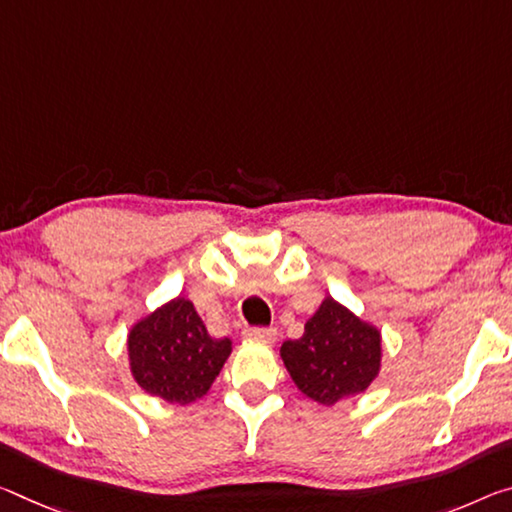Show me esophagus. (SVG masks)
I'll return each mask as SVG.
<instances>
[{
    "instance_id": "34e87169",
    "label": "esophagus",
    "mask_w": 512,
    "mask_h": 512,
    "mask_svg": "<svg viewBox=\"0 0 512 512\" xmlns=\"http://www.w3.org/2000/svg\"><path fill=\"white\" fill-rule=\"evenodd\" d=\"M243 335L250 339H257V342H264V344H273L275 339H278V332H275V328H246L243 330Z\"/></svg>"
}]
</instances>
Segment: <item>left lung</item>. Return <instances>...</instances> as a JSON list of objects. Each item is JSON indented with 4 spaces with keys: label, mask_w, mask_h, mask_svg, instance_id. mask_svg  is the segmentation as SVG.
Here are the masks:
<instances>
[{
    "label": "left lung",
    "mask_w": 512,
    "mask_h": 512,
    "mask_svg": "<svg viewBox=\"0 0 512 512\" xmlns=\"http://www.w3.org/2000/svg\"><path fill=\"white\" fill-rule=\"evenodd\" d=\"M280 355L300 392L321 405H335L376 380L383 339L376 326L328 296L307 319L303 337L282 344Z\"/></svg>",
    "instance_id": "obj_1"
}]
</instances>
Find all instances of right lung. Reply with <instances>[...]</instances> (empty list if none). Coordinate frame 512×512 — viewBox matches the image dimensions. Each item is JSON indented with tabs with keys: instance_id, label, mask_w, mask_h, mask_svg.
Instances as JSON below:
<instances>
[{
	"instance_id": "obj_1",
	"label": "right lung",
	"mask_w": 512,
	"mask_h": 512,
	"mask_svg": "<svg viewBox=\"0 0 512 512\" xmlns=\"http://www.w3.org/2000/svg\"><path fill=\"white\" fill-rule=\"evenodd\" d=\"M232 353L214 339L189 298L177 296L136 321L127 335L129 369L141 389L168 403L202 399Z\"/></svg>"
}]
</instances>
